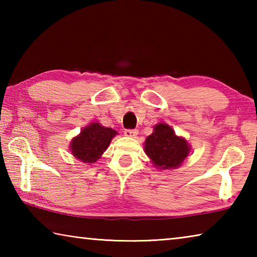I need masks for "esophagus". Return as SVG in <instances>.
I'll use <instances>...</instances> for the list:
<instances>
[{"label": "esophagus", "instance_id": "1", "mask_svg": "<svg viewBox=\"0 0 257 257\" xmlns=\"http://www.w3.org/2000/svg\"><path fill=\"white\" fill-rule=\"evenodd\" d=\"M138 135V130L136 129H125L124 130V136L127 137H136Z\"/></svg>", "mask_w": 257, "mask_h": 257}]
</instances>
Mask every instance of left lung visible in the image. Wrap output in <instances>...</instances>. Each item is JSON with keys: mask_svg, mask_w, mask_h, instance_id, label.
Listing matches in <instances>:
<instances>
[{"mask_svg": "<svg viewBox=\"0 0 257 257\" xmlns=\"http://www.w3.org/2000/svg\"><path fill=\"white\" fill-rule=\"evenodd\" d=\"M189 151L185 139L176 136L170 125L165 123L156 124L154 133L145 142V153L156 168L163 170L179 167Z\"/></svg>", "mask_w": 257, "mask_h": 257, "instance_id": "obj_1", "label": "left lung"}]
</instances>
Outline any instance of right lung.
Wrapping results in <instances>:
<instances>
[{"instance_id": "right-lung-1", "label": "right lung", "mask_w": 257, "mask_h": 257, "mask_svg": "<svg viewBox=\"0 0 257 257\" xmlns=\"http://www.w3.org/2000/svg\"><path fill=\"white\" fill-rule=\"evenodd\" d=\"M114 135H116L115 130L102 127L97 122L89 124L81 130L79 136L72 139L70 145L72 154L84 163L96 162Z\"/></svg>"}]
</instances>
